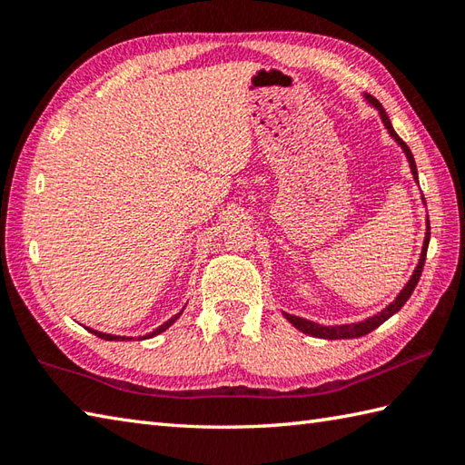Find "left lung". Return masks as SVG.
Wrapping results in <instances>:
<instances>
[{"label": "left lung", "instance_id": "obj_1", "mask_svg": "<svg viewBox=\"0 0 465 465\" xmlns=\"http://www.w3.org/2000/svg\"><path fill=\"white\" fill-rule=\"evenodd\" d=\"M365 100H368V102L375 107V110L380 112V117H381V122H383V125H385V130L390 132V135L393 137V140L398 142V145L401 147L403 153H406L408 162H410V170H411L413 180L418 182V167H416V160H413V155H411V152H410V147H408L406 142H403L401 137L396 134V130H393V127H391L390 117H388V114H385L381 104H380L378 100H375V97L368 95V94H365ZM421 200H423V195H421ZM423 202H426V200H423ZM426 225H428L426 240H423V248H421V255H420V262H418V265H416V270H413L410 282H408L406 285H403V290L400 292L398 298L393 300V302L388 305V308H383L380 313H375V315H371V318L363 320V322H358V323H343V325H322V323L303 320V318H298V315H292V313H285V312H283V318L288 320V322L293 325V328H298L300 331L308 333V335H313V338H323V340H351V338H361V335L373 331L375 328H380V325H381L385 320H390L393 313L400 312V310L403 308V303H406V302L410 300V295L413 293V290H416V285H418V282H420V275H421V270H423V263H426V253H428V243H430V220H426Z\"/></svg>", "mask_w": 465, "mask_h": 465}]
</instances>
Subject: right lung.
<instances>
[{"instance_id": "add662e5", "label": "right lung", "mask_w": 465, "mask_h": 465, "mask_svg": "<svg viewBox=\"0 0 465 465\" xmlns=\"http://www.w3.org/2000/svg\"><path fill=\"white\" fill-rule=\"evenodd\" d=\"M183 312V310H182ZM182 312L180 313H175L173 315V318H170V320H167L165 323H162L160 325V328H157V330H153V331H150V333H147V335H140V338H137V340H147V338H153V335H157V333H162V331H165L167 328H170V325L177 320V318H180V315H182ZM87 331H92V333H95L97 335V338H102V340H107V341H124V340H132V338H125V335H112V333H102V331H95V330H92V328H87Z\"/></svg>"}]
</instances>
